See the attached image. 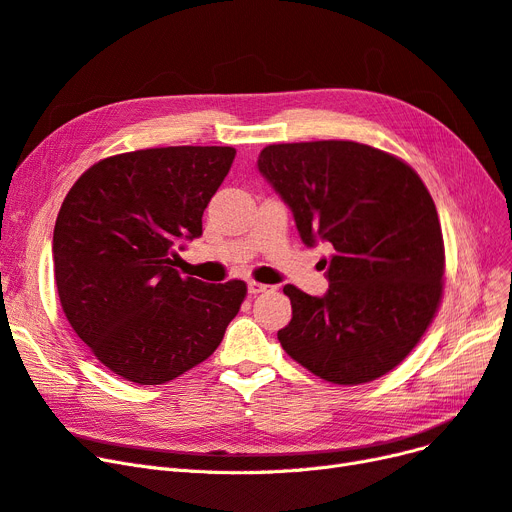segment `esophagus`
<instances>
[{
  "label": "esophagus",
  "mask_w": 512,
  "mask_h": 512,
  "mask_svg": "<svg viewBox=\"0 0 512 512\" xmlns=\"http://www.w3.org/2000/svg\"><path fill=\"white\" fill-rule=\"evenodd\" d=\"M273 286H267V284H260V281H250L248 284V292L250 294H260V292H267V290H271Z\"/></svg>",
  "instance_id": "obj_1"
}]
</instances>
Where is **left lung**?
Instances as JSON below:
<instances>
[{
	"mask_svg": "<svg viewBox=\"0 0 512 512\" xmlns=\"http://www.w3.org/2000/svg\"><path fill=\"white\" fill-rule=\"evenodd\" d=\"M258 169L290 205L301 239L334 248L326 296L284 288L292 320L277 332L281 347L337 385L390 373L443 298L445 243L426 184L402 158L347 139L271 144Z\"/></svg>",
	"mask_w": 512,
	"mask_h": 512,
	"instance_id": "obj_1",
	"label": "left lung"
}]
</instances>
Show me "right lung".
<instances>
[{
  "mask_svg": "<svg viewBox=\"0 0 512 512\" xmlns=\"http://www.w3.org/2000/svg\"><path fill=\"white\" fill-rule=\"evenodd\" d=\"M231 146L114 154L88 167L52 235L67 322L118 377L161 385L214 354L248 294L173 269L175 243L203 233V211L235 161Z\"/></svg>",
  "mask_w": 512,
  "mask_h": 512,
  "instance_id": "add662e5",
  "label": "right lung"
}]
</instances>
